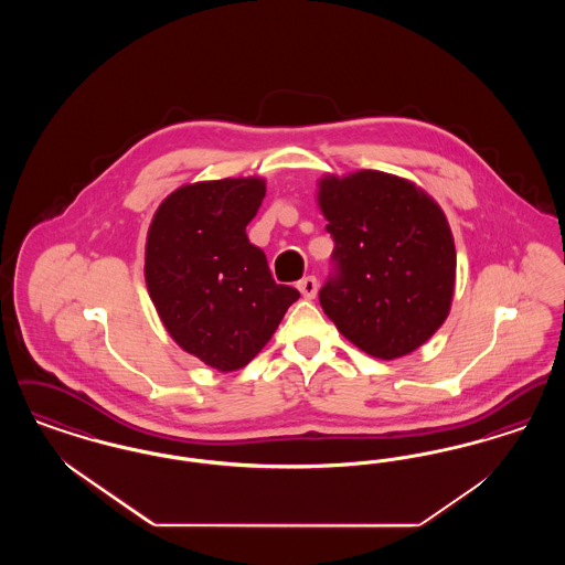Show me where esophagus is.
I'll list each match as a JSON object with an SVG mask.
<instances>
[{
	"label": "esophagus",
	"instance_id": "1",
	"mask_svg": "<svg viewBox=\"0 0 565 565\" xmlns=\"http://www.w3.org/2000/svg\"><path fill=\"white\" fill-rule=\"evenodd\" d=\"M298 290H300V295L305 296V298H316V295H318V279L313 275L302 277L298 281Z\"/></svg>",
	"mask_w": 565,
	"mask_h": 565
}]
</instances>
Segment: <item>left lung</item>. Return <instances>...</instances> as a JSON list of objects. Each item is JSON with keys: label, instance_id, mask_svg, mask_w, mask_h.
Listing matches in <instances>:
<instances>
[{"label": "left lung", "instance_id": "obj_1", "mask_svg": "<svg viewBox=\"0 0 565 565\" xmlns=\"http://www.w3.org/2000/svg\"><path fill=\"white\" fill-rule=\"evenodd\" d=\"M318 203L334 242L323 313L373 358L424 345L447 320L456 288V243L438 203L371 169L326 175Z\"/></svg>", "mask_w": 565, "mask_h": 565}]
</instances>
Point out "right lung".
Wrapping results in <instances>:
<instances>
[{
	"label": "right lung",
	"instance_id": "add662e5",
	"mask_svg": "<svg viewBox=\"0 0 565 565\" xmlns=\"http://www.w3.org/2000/svg\"><path fill=\"white\" fill-rule=\"evenodd\" d=\"M263 178H226L173 190L152 217L146 286L171 339L222 373L269 343L298 298L275 284L245 226L265 199Z\"/></svg>",
	"mask_w": 565,
	"mask_h": 565
}]
</instances>
